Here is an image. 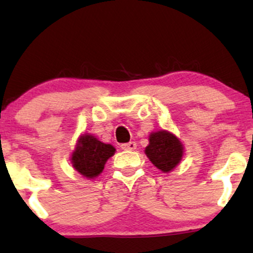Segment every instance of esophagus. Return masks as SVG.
Wrapping results in <instances>:
<instances>
[{
	"mask_svg": "<svg viewBox=\"0 0 253 253\" xmlns=\"http://www.w3.org/2000/svg\"><path fill=\"white\" fill-rule=\"evenodd\" d=\"M121 148H122V150H126V151H133L137 148V144L134 143V141H129V143L121 145Z\"/></svg>",
	"mask_w": 253,
	"mask_h": 253,
	"instance_id": "esophagus-1",
	"label": "esophagus"
}]
</instances>
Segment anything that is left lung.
Listing matches in <instances>:
<instances>
[{"mask_svg": "<svg viewBox=\"0 0 253 253\" xmlns=\"http://www.w3.org/2000/svg\"><path fill=\"white\" fill-rule=\"evenodd\" d=\"M145 153L155 167L168 172L181 161L183 145L174 134L162 130L151 133L150 144L145 148Z\"/></svg>", "mask_w": 253, "mask_h": 253, "instance_id": "8db88e82", "label": "left lung"}]
</instances>
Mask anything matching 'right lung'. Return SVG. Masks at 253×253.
I'll use <instances>...</instances> for the list:
<instances>
[{
  "instance_id": "obj_1",
  "label": "right lung",
  "mask_w": 253,
  "mask_h": 253,
  "mask_svg": "<svg viewBox=\"0 0 253 253\" xmlns=\"http://www.w3.org/2000/svg\"><path fill=\"white\" fill-rule=\"evenodd\" d=\"M115 153L110 144H103L91 134H84L78 139L71 157L74 168L87 178L96 177L103 170L107 160Z\"/></svg>"
}]
</instances>
